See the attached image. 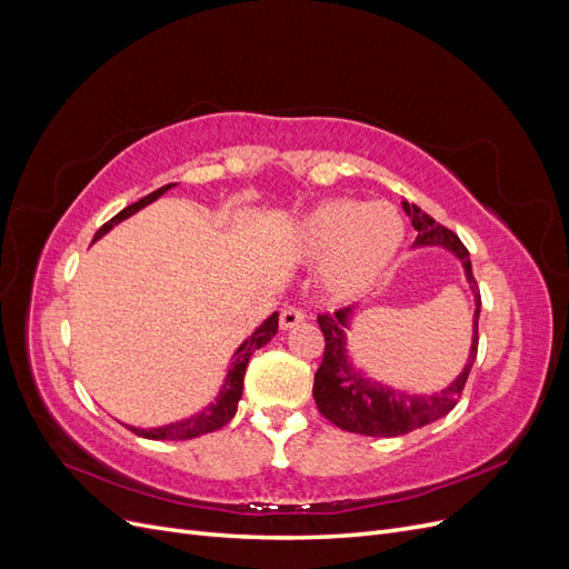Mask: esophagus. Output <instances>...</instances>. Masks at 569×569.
<instances>
[{
  "instance_id": "1",
  "label": "esophagus",
  "mask_w": 569,
  "mask_h": 569,
  "mask_svg": "<svg viewBox=\"0 0 569 569\" xmlns=\"http://www.w3.org/2000/svg\"><path fill=\"white\" fill-rule=\"evenodd\" d=\"M303 311L301 308H297V306H287L284 311L280 313V327L282 330H291V327H297L299 322H303Z\"/></svg>"
}]
</instances>
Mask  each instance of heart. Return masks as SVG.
<instances>
[{
  "label": "heart",
  "instance_id": "obj_1",
  "mask_svg": "<svg viewBox=\"0 0 569 569\" xmlns=\"http://www.w3.org/2000/svg\"><path fill=\"white\" fill-rule=\"evenodd\" d=\"M406 242V220L393 203L330 199L308 211L291 232L306 263H322V284L337 299L368 291Z\"/></svg>",
  "mask_w": 569,
  "mask_h": 569
}]
</instances>
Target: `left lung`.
Returning <instances> with one entry per match:
<instances>
[{"instance_id":"obj_1","label":"left lung","mask_w":569,"mask_h":569,"mask_svg":"<svg viewBox=\"0 0 569 569\" xmlns=\"http://www.w3.org/2000/svg\"><path fill=\"white\" fill-rule=\"evenodd\" d=\"M401 203L403 211L410 216L412 228L418 230L416 244L412 247H441L462 261L465 280L470 282L475 297L472 343L468 363H465V368L449 387L435 393H408L389 385L375 382L370 377H366L363 370L353 368L347 343V332L351 330L353 316L351 306L341 308L335 316H318V325L325 335V356L313 382L316 406L322 416L339 429L366 437H401L412 432V429H420L429 422L449 416L453 406L458 403V396L462 393L465 382H468L479 343L477 325L481 311V297L472 278L468 249H465L456 232L439 226V222L432 216H427L420 206L408 201Z\"/></svg>"}]
</instances>
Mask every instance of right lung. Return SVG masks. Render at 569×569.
Listing matches in <instances>:
<instances>
[{
    "instance_id": "1",
    "label": "right lung",
    "mask_w": 569,
    "mask_h": 569,
    "mask_svg": "<svg viewBox=\"0 0 569 569\" xmlns=\"http://www.w3.org/2000/svg\"><path fill=\"white\" fill-rule=\"evenodd\" d=\"M170 187H176V182L170 184H163L159 187L157 192H151L147 197H142L140 201L130 203L128 209H123L120 213H116L109 222H104L94 234V242L97 239L104 237L109 230H113V226H118V222H123L126 218L134 216L137 211H142L144 206H149L151 201H157L159 197H163ZM278 335V313H272L270 318H266L261 325L256 327V330L251 332V337H247L242 343H239V349L234 351L232 356V363L228 368V375L226 380H222L220 385V391L216 396V401H211L209 406H203L199 412H194V416H189L184 420H176L170 425H161V427H132V425H126L128 429H132V432L137 437H144V439H157V441H178V439H194V437H201V435H209V432H216V429H220L222 425H228L234 412H237V403L239 399H242V389H244V372H247V366H249V358L253 356L256 349L266 347V343Z\"/></svg>"
}]
</instances>
